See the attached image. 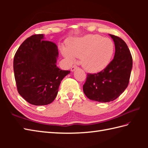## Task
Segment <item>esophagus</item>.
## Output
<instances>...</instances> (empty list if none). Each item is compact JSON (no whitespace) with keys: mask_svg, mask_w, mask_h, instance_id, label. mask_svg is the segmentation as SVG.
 <instances>
[{"mask_svg":"<svg viewBox=\"0 0 148 148\" xmlns=\"http://www.w3.org/2000/svg\"><path fill=\"white\" fill-rule=\"evenodd\" d=\"M77 68V67L76 65H74V66H72V67H71V71L72 72H74L75 70H76V69Z\"/></svg>","mask_w":148,"mask_h":148,"instance_id":"1","label":"esophagus"}]
</instances>
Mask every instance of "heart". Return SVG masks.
<instances>
[{
  "instance_id": "1",
  "label": "heart",
  "mask_w": 148,
  "mask_h": 148,
  "mask_svg": "<svg viewBox=\"0 0 148 148\" xmlns=\"http://www.w3.org/2000/svg\"><path fill=\"white\" fill-rule=\"evenodd\" d=\"M62 53L69 61L81 58L83 67L90 72H98L108 66L114 55L115 46L109 38L97 34H88L69 40Z\"/></svg>"
}]
</instances>
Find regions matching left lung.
Masks as SVG:
<instances>
[{
    "label": "left lung",
    "mask_w": 148,
    "mask_h": 148,
    "mask_svg": "<svg viewBox=\"0 0 148 148\" xmlns=\"http://www.w3.org/2000/svg\"><path fill=\"white\" fill-rule=\"evenodd\" d=\"M115 45L114 58L97 74H88L83 92L90 100L108 102L117 99L127 88L132 69V57L120 37L109 34Z\"/></svg>",
    "instance_id": "1"
}]
</instances>
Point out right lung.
Returning <instances> with one entry per match:
<instances>
[{"mask_svg":"<svg viewBox=\"0 0 148 148\" xmlns=\"http://www.w3.org/2000/svg\"><path fill=\"white\" fill-rule=\"evenodd\" d=\"M56 44L45 40L43 34L27 38L14 55L13 69L19 94L34 106L48 105L58 94L62 80L70 73L56 66Z\"/></svg>","mask_w":148,"mask_h":148,"instance_id":"obj_1","label":"right lung"}]
</instances>
